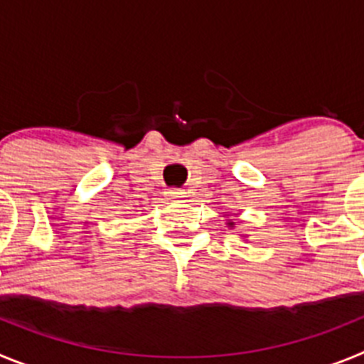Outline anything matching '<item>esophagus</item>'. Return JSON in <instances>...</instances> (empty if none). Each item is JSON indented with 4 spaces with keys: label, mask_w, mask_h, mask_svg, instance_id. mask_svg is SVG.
I'll use <instances>...</instances> for the list:
<instances>
[{
    "label": "esophagus",
    "mask_w": 364,
    "mask_h": 364,
    "mask_svg": "<svg viewBox=\"0 0 364 364\" xmlns=\"http://www.w3.org/2000/svg\"><path fill=\"white\" fill-rule=\"evenodd\" d=\"M167 197L171 198V200L180 202L186 197V191L184 189H169V191H167Z\"/></svg>",
    "instance_id": "esophagus-1"
}]
</instances>
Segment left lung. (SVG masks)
Returning a JSON list of instances; mask_svg holds the SVG:
<instances>
[{
    "label": "left lung",
    "instance_id": "8db88e82",
    "mask_svg": "<svg viewBox=\"0 0 364 364\" xmlns=\"http://www.w3.org/2000/svg\"><path fill=\"white\" fill-rule=\"evenodd\" d=\"M226 224H228V228H230V230H233V228H235V222L233 220H228ZM240 237H247V235H240Z\"/></svg>",
    "mask_w": 364,
    "mask_h": 364
}]
</instances>
